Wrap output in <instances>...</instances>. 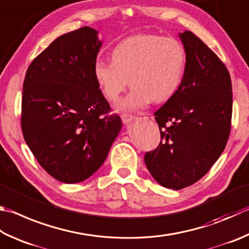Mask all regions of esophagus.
Instances as JSON below:
<instances>
[{
  "instance_id": "34e87169",
  "label": "esophagus",
  "mask_w": 249,
  "mask_h": 249,
  "mask_svg": "<svg viewBox=\"0 0 249 249\" xmlns=\"http://www.w3.org/2000/svg\"><path fill=\"white\" fill-rule=\"evenodd\" d=\"M122 117V121H123L124 124H129L132 123V122L136 119L134 115H130V114H123L121 116Z\"/></svg>"
}]
</instances>
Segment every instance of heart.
Returning <instances> with one entry per match:
<instances>
[{
	"instance_id": "heart-1",
	"label": "heart",
	"mask_w": 249,
	"mask_h": 249,
	"mask_svg": "<svg viewBox=\"0 0 249 249\" xmlns=\"http://www.w3.org/2000/svg\"><path fill=\"white\" fill-rule=\"evenodd\" d=\"M185 67L186 53L178 40L144 34L117 43L111 51V62H94L93 77L111 102L120 98L129 81L133 88L116 109L130 112L173 97L182 85Z\"/></svg>"
}]
</instances>
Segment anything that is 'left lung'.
<instances>
[{"label":"left lung","instance_id":"left-lung-1","mask_svg":"<svg viewBox=\"0 0 249 249\" xmlns=\"http://www.w3.org/2000/svg\"><path fill=\"white\" fill-rule=\"evenodd\" d=\"M186 53L184 78L155 113L161 142L144 155L152 178L182 189L199 180L223 152L231 129L232 83L227 67L191 31L179 33Z\"/></svg>","mask_w":249,"mask_h":249}]
</instances>
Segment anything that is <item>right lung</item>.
<instances>
[{
    "mask_svg": "<svg viewBox=\"0 0 249 249\" xmlns=\"http://www.w3.org/2000/svg\"><path fill=\"white\" fill-rule=\"evenodd\" d=\"M102 46L83 27L56 38L31 62L22 86L21 129L40 165L60 182L79 183L103 164L122 129L93 77Z\"/></svg>",
    "mask_w": 249,
    "mask_h": 249,
    "instance_id": "obj_1",
    "label": "right lung"
}]
</instances>
